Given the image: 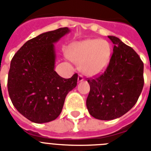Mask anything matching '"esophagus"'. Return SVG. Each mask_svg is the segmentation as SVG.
<instances>
[{"label": "esophagus", "mask_w": 151, "mask_h": 151, "mask_svg": "<svg viewBox=\"0 0 151 151\" xmlns=\"http://www.w3.org/2000/svg\"><path fill=\"white\" fill-rule=\"evenodd\" d=\"M84 80V78H83L82 75H79L78 78V82H81L82 81Z\"/></svg>", "instance_id": "obj_1"}]
</instances>
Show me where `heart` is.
Listing matches in <instances>:
<instances>
[{"instance_id":"b5f03b06","label":"heart","mask_w":151,"mask_h":151,"mask_svg":"<svg viewBox=\"0 0 151 151\" xmlns=\"http://www.w3.org/2000/svg\"><path fill=\"white\" fill-rule=\"evenodd\" d=\"M66 54L71 61L80 65L83 73L92 77L99 75L106 69L112 52L106 41L85 39L70 44Z\"/></svg>"}]
</instances>
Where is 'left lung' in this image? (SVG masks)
<instances>
[{"label":"left lung","instance_id":"obj_1","mask_svg":"<svg viewBox=\"0 0 151 151\" xmlns=\"http://www.w3.org/2000/svg\"><path fill=\"white\" fill-rule=\"evenodd\" d=\"M108 37L114 44L112 56L102 75L88 80L86 100L90 114L103 121L118 118L131 110L144 84L143 63L138 54L118 37Z\"/></svg>","mask_w":151,"mask_h":151}]
</instances>
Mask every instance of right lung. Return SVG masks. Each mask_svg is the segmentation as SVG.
Instances as JSON below:
<instances>
[{"mask_svg": "<svg viewBox=\"0 0 151 151\" xmlns=\"http://www.w3.org/2000/svg\"><path fill=\"white\" fill-rule=\"evenodd\" d=\"M67 27L40 34L27 41L13 56L8 72V94L16 110L34 123H46L60 114L78 74L61 78L55 71L54 44L70 33Z\"/></svg>", "mask_w": 151, "mask_h": 151, "instance_id": "right-lung-1", "label": "right lung"}]
</instances>
